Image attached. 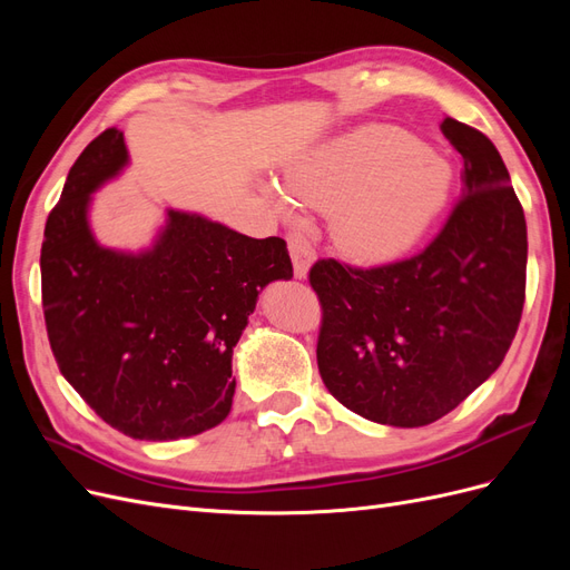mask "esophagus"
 <instances>
[{"instance_id": "obj_1", "label": "esophagus", "mask_w": 570, "mask_h": 570, "mask_svg": "<svg viewBox=\"0 0 570 570\" xmlns=\"http://www.w3.org/2000/svg\"><path fill=\"white\" fill-rule=\"evenodd\" d=\"M287 247H289V256H292V264H295V275L297 278H304L308 266L316 258V252L312 247V243L302 235V233H289L287 235Z\"/></svg>"}]
</instances>
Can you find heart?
Wrapping results in <instances>:
<instances>
[{"label": "heart", "instance_id": "b5f03b06", "mask_svg": "<svg viewBox=\"0 0 570 570\" xmlns=\"http://www.w3.org/2000/svg\"><path fill=\"white\" fill-rule=\"evenodd\" d=\"M450 189V166L392 126L335 137L287 174V194L302 206L333 212L337 247L361 264H387L416 247L442 216ZM288 198L273 189L278 209L292 216Z\"/></svg>", "mask_w": 570, "mask_h": 570}]
</instances>
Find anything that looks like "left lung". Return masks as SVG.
Returning <instances> with one entry per match:
<instances>
[{"label":"left lung","instance_id":"left-lung-1","mask_svg":"<svg viewBox=\"0 0 570 570\" xmlns=\"http://www.w3.org/2000/svg\"><path fill=\"white\" fill-rule=\"evenodd\" d=\"M442 132L463 187L440 233L402 262L318 258L308 271L323 383L383 425L419 428L456 409L504 361L525 304L528 230L509 170L478 128L446 116Z\"/></svg>","mask_w":570,"mask_h":570}]
</instances>
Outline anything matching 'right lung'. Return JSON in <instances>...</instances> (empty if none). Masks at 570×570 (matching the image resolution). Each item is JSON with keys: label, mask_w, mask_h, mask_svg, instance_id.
<instances>
[{"label": "right lung", "mask_w": 570, "mask_h": 570, "mask_svg": "<svg viewBox=\"0 0 570 570\" xmlns=\"http://www.w3.org/2000/svg\"><path fill=\"white\" fill-rule=\"evenodd\" d=\"M128 154L109 128L85 147L47 216L42 308L61 375L118 433L178 440L230 413L233 347L258 289L292 278L285 239H254L195 214L168 212L154 249L99 247L90 193Z\"/></svg>", "instance_id": "1"}]
</instances>
